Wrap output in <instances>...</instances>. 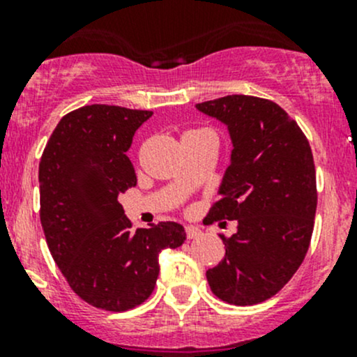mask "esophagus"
<instances>
[{
    "mask_svg": "<svg viewBox=\"0 0 357 357\" xmlns=\"http://www.w3.org/2000/svg\"><path fill=\"white\" fill-rule=\"evenodd\" d=\"M202 231L197 226H186V236L188 238H197V236H200Z\"/></svg>",
    "mask_w": 357,
    "mask_h": 357,
    "instance_id": "34e87169",
    "label": "esophagus"
}]
</instances>
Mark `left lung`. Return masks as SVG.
Returning a JSON list of instances; mask_svg holds the SVG:
<instances>
[{"mask_svg":"<svg viewBox=\"0 0 357 357\" xmlns=\"http://www.w3.org/2000/svg\"><path fill=\"white\" fill-rule=\"evenodd\" d=\"M197 109L221 121L233 143L207 222H238L235 235L221 236L226 255L207 271L208 287L228 304H259L290 282L311 243L318 204L311 146L271 100L229 95Z\"/></svg>","mask_w":357,"mask_h":357,"instance_id":"obj_1","label":"left lung"}]
</instances>
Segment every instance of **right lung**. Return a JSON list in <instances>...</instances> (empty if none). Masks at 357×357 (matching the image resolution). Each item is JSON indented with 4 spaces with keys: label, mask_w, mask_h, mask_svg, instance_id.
Here are the masks:
<instances>
[{
    "label": "right lung",
    "mask_w": 357,
    "mask_h": 357,
    "mask_svg": "<svg viewBox=\"0 0 357 357\" xmlns=\"http://www.w3.org/2000/svg\"><path fill=\"white\" fill-rule=\"evenodd\" d=\"M150 110L86 105L63 115L39 162L46 243L70 289L105 311H128L152 295L158 254L186 240L165 221L132 229L119 195L136 186L126 155Z\"/></svg>",
    "instance_id": "1"
}]
</instances>
